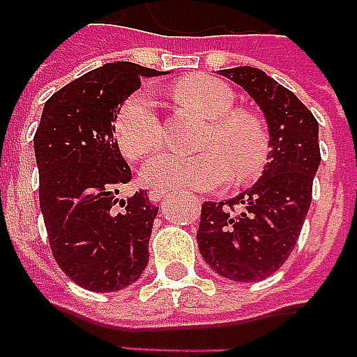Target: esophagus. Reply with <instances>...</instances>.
<instances>
[{"label":"esophagus","instance_id":"1","mask_svg":"<svg viewBox=\"0 0 357 357\" xmlns=\"http://www.w3.org/2000/svg\"><path fill=\"white\" fill-rule=\"evenodd\" d=\"M167 195H169L167 190H150L149 199L152 201V203H158V201H162L163 197H167Z\"/></svg>","mask_w":357,"mask_h":357}]
</instances>
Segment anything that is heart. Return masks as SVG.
Wrapping results in <instances>:
<instances>
[{
	"mask_svg": "<svg viewBox=\"0 0 357 357\" xmlns=\"http://www.w3.org/2000/svg\"><path fill=\"white\" fill-rule=\"evenodd\" d=\"M173 96L188 112L211 120L199 156L163 152L144 163L141 181L152 188L214 190L229 175L248 182L269 160V135L258 116L235 109V93L226 82L197 75L176 82ZM114 137L128 160H139L160 146L162 126L150 93L128 98L114 118Z\"/></svg>",
	"mask_w": 357,
	"mask_h": 357,
	"instance_id": "b5f03b06",
	"label": "heart"
}]
</instances>
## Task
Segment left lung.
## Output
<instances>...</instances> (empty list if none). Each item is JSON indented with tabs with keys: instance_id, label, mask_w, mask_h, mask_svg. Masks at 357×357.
<instances>
[{
	"instance_id": "left-lung-1",
	"label": "left lung",
	"mask_w": 357,
	"mask_h": 357,
	"mask_svg": "<svg viewBox=\"0 0 357 357\" xmlns=\"http://www.w3.org/2000/svg\"><path fill=\"white\" fill-rule=\"evenodd\" d=\"M220 75L248 92L269 128V160L252 188L201 205L197 245L220 277L258 282L273 275L296 248L312 201L320 165L318 122L294 92L256 67Z\"/></svg>"
}]
</instances>
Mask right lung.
Masks as SVG:
<instances>
[{"instance_id":"1","label":"right lung","mask_w":357,"mask_h":357,"mask_svg":"<svg viewBox=\"0 0 357 357\" xmlns=\"http://www.w3.org/2000/svg\"><path fill=\"white\" fill-rule=\"evenodd\" d=\"M162 71L105 63L52 93L33 137L39 205L56 264L80 288L118 291L141 277L158 207L144 190L118 199L131 169L114 118L143 77Z\"/></svg>"}]
</instances>
